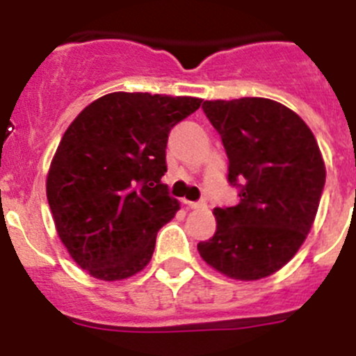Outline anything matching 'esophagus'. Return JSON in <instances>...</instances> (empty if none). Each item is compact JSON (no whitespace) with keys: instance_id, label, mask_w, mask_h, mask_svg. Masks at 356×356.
Masks as SVG:
<instances>
[{"instance_id":"1","label":"esophagus","mask_w":356,"mask_h":356,"mask_svg":"<svg viewBox=\"0 0 356 356\" xmlns=\"http://www.w3.org/2000/svg\"><path fill=\"white\" fill-rule=\"evenodd\" d=\"M185 205L193 210H205L207 201H185Z\"/></svg>"}]
</instances>
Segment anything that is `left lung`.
<instances>
[{
    "instance_id": "left-lung-1",
    "label": "left lung",
    "mask_w": 356,
    "mask_h": 356,
    "mask_svg": "<svg viewBox=\"0 0 356 356\" xmlns=\"http://www.w3.org/2000/svg\"><path fill=\"white\" fill-rule=\"evenodd\" d=\"M203 112L241 201L213 210L216 234L197 251L229 278H266L298 253L316 219L326 180L317 140L300 115L266 97L205 102Z\"/></svg>"
}]
</instances>
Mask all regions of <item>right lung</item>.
<instances>
[{
    "label": "right lung",
    "mask_w": 356,
    "mask_h": 356,
    "mask_svg": "<svg viewBox=\"0 0 356 356\" xmlns=\"http://www.w3.org/2000/svg\"><path fill=\"white\" fill-rule=\"evenodd\" d=\"M200 105V97L112 92L65 130L46 194L58 237L94 278H130L149 264L159 229L180 210L162 184L169 131Z\"/></svg>",
    "instance_id": "right-lung-1"
}]
</instances>
